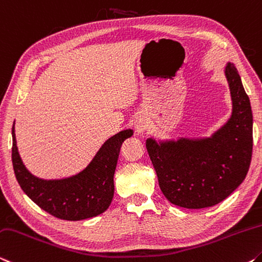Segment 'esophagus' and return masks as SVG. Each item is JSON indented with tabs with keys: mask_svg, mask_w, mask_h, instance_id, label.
Segmentation results:
<instances>
[{
	"mask_svg": "<svg viewBox=\"0 0 262 262\" xmlns=\"http://www.w3.org/2000/svg\"><path fill=\"white\" fill-rule=\"evenodd\" d=\"M135 127L138 134H143V132L146 131L148 127V118L145 115H139L137 116L135 121Z\"/></svg>",
	"mask_w": 262,
	"mask_h": 262,
	"instance_id": "1",
	"label": "esophagus"
}]
</instances>
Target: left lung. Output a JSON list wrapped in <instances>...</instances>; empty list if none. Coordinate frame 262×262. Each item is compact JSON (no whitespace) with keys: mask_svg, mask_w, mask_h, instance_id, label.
<instances>
[{"mask_svg":"<svg viewBox=\"0 0 262 262\" xmlns=\"http://www.w3.org/2000/svg\"><path fill=\"white\" fill-rule=\"evenodd\" d=\"M232 97V116L211 138L180 139L146 148L162 194L186 209L213 207L230 196L245 180L253 149V116L234 65L225 68Z\"/></svg>","mask_w":262,"mask_h":262,"instance_id":"8db88e82","label":"left lung"}]
</instances>
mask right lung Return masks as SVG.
Instances as JSON below:
<instances>
[{"instance_id":"right-lung-1","label":"right lung","mask_w":262,"mask_h":262,"mask_svg":"<svg viewBox=\"0 0 262 262\" xmlns=\"http://www.w3.org/2000/svg\"><path fill=\"white\" fill-rule=\"evenodd\" d=\"M15 123L12 125L11 159L20 188L38 207L65 221H81L104 212L114 197V174L123 141L132 130H124L102 145L87 168L63 180L38 179L29 173L16 146Z\"/></svg>"}]
</instances>
